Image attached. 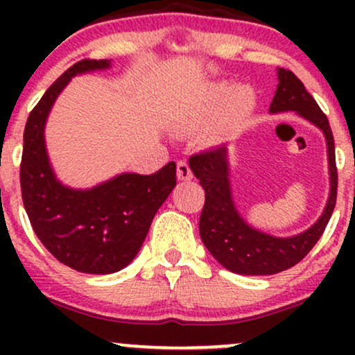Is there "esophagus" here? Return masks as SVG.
Instances as JSON below:
<instances>
[{
    "mask_svg": "<svg viewBox=\"0 0 355 355\" xmlns=\"http://www.w3.org/2000/svg\"><path fill=\"white\" fill-rule=\"evenodd\" d=\"M177 175H178V178H180V180H191V178H193V172H191L189 162L178 160Z\"/></svg>",
    "mask_w": 355,
    "mask_h": 355,
    "instance_id": "1",
    "label": "esophagus"
}]
</instances>
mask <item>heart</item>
<instances>
[{"mask_svg":"<svg viewBox=\"0 0 355 355\" xmlns=\"http://www.w3.org/2000/svg\"><path fill=\"white\" fill-rule=\"evenodd\" d=\"M220 103L223 105L218 113V130L222 133H227L250 115L255 105V96L254 92L247 87H237L230 92L229 85L225 83L209 85L203 92L200 105L197 108L198 120L211 116V113L217 110Z\"/></svg>","mask_w":355,"mask_h":355,"instance_id":"1","label":"heart"}]
</instances>
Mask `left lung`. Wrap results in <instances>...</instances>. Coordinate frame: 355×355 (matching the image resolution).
Here are the masks:
<instances>
[{
  "label": "left lung",
  "mask_w": 355,
  "mask_h": 355,
  "mask_svg": "<svg viewBox=\"0 0 355 355\" xmlns=\"http://www.w3.org/2000/svg\"><path fill=\"white\" fill-rule=\"evenodd\" d=\"M270 112H297L319 126L327 140L331 197L322 217L309 230L295 237L279 239L248 227L232 202L227 148H215L191 155V172L205 190L200 214V237L218 263L242 275H272L299 263L322 237L337 198V166L334 135L327 116L322 112L304 83L291 70L279 68V87L270 103Z\"/></svg>",
  "instance_id": "obj_1"
}]
</instances>
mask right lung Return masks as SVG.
<instances>
[{
  "label": "right lung",
  "mask_w": 355,
  "mask_h": 355,
  "mask_svg": "<svg viewBox=\"0 0 355 355\" xmlns=\"http://www.w3.org/2000/svg\"><path fill=\"white\" fill-rule=\"evenodd\" d=\"M108 67V60H81L46 89L28 116L19 165L23 205L36 237L56 260L85 274H113L128 266L177 185L175 162L153 175L123 173L85 191L63 187L53 175L43 140L53 101L71 76Z\"/></svg>",
  "instance_id": "add662e5"
}]
</instances>
